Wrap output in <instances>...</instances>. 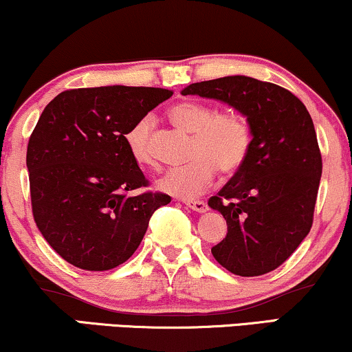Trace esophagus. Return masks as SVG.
I'll return each instance as SVG.
<instances>
[{"label":"esophagus","instance_id":"1","mask_svg":"<svg viewBox=\"0 0 352 352\" xmlns=\"http://www.w3.org/2000/svg\"><path fill=\"white\" fill-rule=\"evenodd\" d=\"M185 204L190 209H193V211H197V212H206L208 211V204L204 201H185Z\"/></svg>","mask_w":352,"mask_h":352}]
</instances>
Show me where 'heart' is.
Here are the masks:
<instances>
[{"instance_id": "obj_1", "label": "heart", "mask_w": 352, "mask_h": 352, "mask_svg": "<svg viewBox=\"0 0 352 352\" xmlns=\"http://www.w3.org/2000/svg\"><path fill=\"white\" fill-rule=\"evenodd\" d=\"M179 126L193 133L191 157L185 166L172 167L157 180V186L179 198L201 195L214 180L217 168L222 173L237 172L247 161L252 146L250 126L242 115L221 112L201 102H179L168 110ZM153 117L144 115L124 131V144L138 166L154 167L155 159L149 144Z\"/></svg>"}]
</instances>
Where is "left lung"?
<instances>
[{"instance_id": "left-lung-1", "label": "left lung", "mask_w": 352, "mask_h": 352, "mask_svg": "<svg viewBox=\"0 0 352 352\" xmlns=\"http://www.w3.org/2000/svg\"><path fill=\"white\" fill-rule=\"evenodd\" d=\"M182 94L221 100L247 117V161L208 201L228 222V235L211 253L237 276L270 273L312 228L322 177L312 117L287 89L248 76L195 82Z\"/></svg>"}]
</instances>
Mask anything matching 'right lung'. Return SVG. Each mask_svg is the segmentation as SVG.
I'll return each mask as SVG.
<instances>
[{
  "instance_id": "obj_1",
  "label": "right lung",
  "mask_w": 352,
  "mask_h": 352,
  "mask_svg": "<svg viewBox=\"0 0 352 352\" xmlns=\"http://www.w3.org/2000/svg\"><path fill=\"white\" fill-rule=\"evenodd\" d=\"M173 92L161 87L69 89L43 109L28 144L35 224L68 263L107 271L124 263L151 216L170 203L148 186L124 131Z\"/></svg>"
}]
</instances>
